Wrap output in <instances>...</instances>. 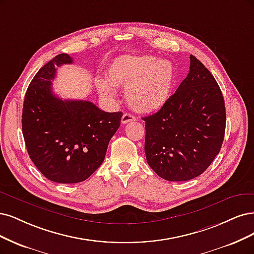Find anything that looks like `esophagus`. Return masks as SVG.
<instances>
[{"mask_svg": "<svg viewBox=\"0 0 254 254\" xmlns=\"http://www.w3.org/2000/svg\"><path fill=\"white\" fill-rule=\"evenodd\" d=\"M135 121V117L130 115V113H124L123 117H122V123L123 124H127L129 122H133Z\"/></svg>", "mask_w": 254, "mask_h": 254, "instance_id": "34e87169", "label": "esophagus"}]
</instances>
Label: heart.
Here are the masks:
<instances>
[{
  "label": "heart",
  "mask_w": 254,
  "mask_h": 254,
  "mask_svg": "<svg viewBox=\"0 0 254 254\" xmlns=\"http://www.w3.org/2000/svg\"><path fill=\"white\" fill-rule=\"evenodd\" d=\"M106 82L95 86L102 98L113 100V87L125 89L129 106L137 112L151 113L161 109L170 98L176 69L170 61L149 56H122L112 61L105 71Z\"/></svg>",
  "instance_id": "obj_1"
}]
</instances>
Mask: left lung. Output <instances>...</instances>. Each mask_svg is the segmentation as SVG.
Segmentation results:
<instances>
[{
    "instance_id": "obj_1",
    "label": "left lung",
    "mask_w": 254,
    "mask_h": 254,
    "mask_svg": "<svg viewBox=\"0 0 254 254\" xmlns=\"http://www.w3.org/2000/svg\"><path fill=\"white\" fill-rule=\"evenodd\" d=\"M145 121L148 165L166 181L200 176L221 150L226 128L225 102L214 76L194 56L176 93Z\"/></svg>"
}]
</instances>
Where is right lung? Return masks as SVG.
I'll return each instance as SVG.
<instances>
[{
	"label": "right lung",
	"mask_w": 254,
	"mask_h": 254,
	"mask_svg": "<svg viewBox=\"0 0 254 254\" xmlns=\"http://www.w3.org/2000/svg\"><path fill=\"white\" fill-rule=\"evenodd\" d=\"M72 62L61 54L40 69L26 91L22 113L31 161L46 179L61 184L83 182L100 167L123 116L89 101H63L52 92L57 68Z\"/></svg>",
	"instance_id": "right-lung-1"
}]
</instances>
